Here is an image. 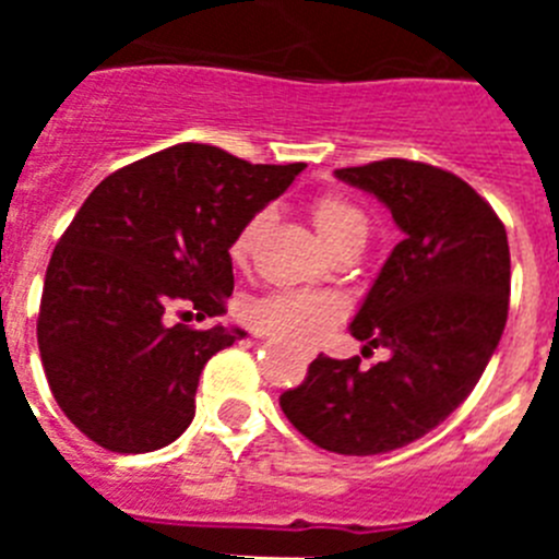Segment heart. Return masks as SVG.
Instances as JSON below:
<instances>
[{"instance_id": "obj_1", "label": "heart", "mask_w": 559, "mask_h": 559, "mask_svg": "<svg viewBox=\"0 0 559 559\" xmlns=\"http://www.w3.org/2000/svg\"><path fill=\"white\" fill-rule=\"evenodd\" d=\"M313 224L322 243L330 249L344 243L364 246L369 231V221L360 206L344 195L328 192L322 199H316L313 206ZM269 212H257L254 218L237 231L235 243H231V257L235 260H246L254 246L257 235L263 231ZM246 322L251 328L263 330V333L276 335V338L296 341V344H310L324 330L333 328L341 319V302L335 296L324 294H302V290H276V294H265L260 299H251L246 305Z\"/></svg>"}]
</instances>
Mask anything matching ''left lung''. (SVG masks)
Masks as SVG:
<instances>
[{
  "label": "left lung",
  "instance_id": "1",
  "mask_svg": "<svg viewBox=\"0 0 559 559\" xmlns=\"http://www.w3.org/2000/svg\"><path fill=\"white\" fill-rule=\"evenodd\" d=\"M386 204L392 249L349 333L389 358L319 355L280 397L299 433L344 456H374L426 437L462 406L490 364L510 308V243L492 206L433 165L383 159L335 170Z\"/></svg>",
  "mask_w": 559,
  "mask_h": 559
}]
</instances>
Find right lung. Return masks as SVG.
Listing matches in <instances>:
<instances>
[{
  "mask_svg": "<svg viewBox=\"0 0 559 559\" xmlns=\"http://www.w3.org/2000/svg\"><path fill=\"white\" fill-rule=\"evenodd\" d=\"M302 170L181 142L92 190L52 251L38 310L44 374L72 426L114 453L159 451L187 431L201 369L246 333L173 313H226L237 231Z\"/></svg>",
  "mask_w": 559,
  "mask_h": 559,
  "instance_id": "1",
  "label": "right lung"
}]
</instances>
